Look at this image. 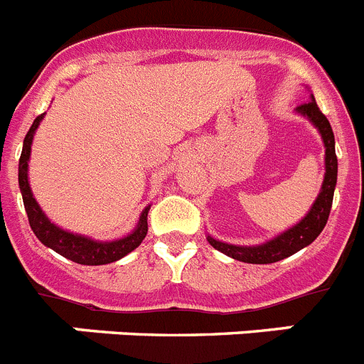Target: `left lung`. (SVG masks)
Masks as SVG:
<instances>
[{
  "label": "left lung",
  "instance_id": "8db88e82",
  "mask_svg": "<svg viewBox=\"0 0 364 364\" xmlns=\"http://www.w3.org/2000/svg\"><path fill=\"white\" fill-rule=\"evenodd\" d=\"M301 114L308 118L311 124L319 129L321 136H323L324 147H326V173H324L323 189H321L319 197L311 205L310 213L299 222L297 226L288 230L286 233L279 235L277 239L269 240L260 246H233V244L220 242L215 240L213 237H208L211 246L218 252L226 253L228 257L242 262H250V264H272L277 260L286 259V257L294 255L299 250L314 242L319 237L321 231L326 226L328 217H330V210H332L333 202V189L337 184V156H336V138H333L332 125L324 117L319 105L315 104V98L311 96L308 102L301 104L297 107Z\"/></svg>",
  "mask_w": 364,
  "mask_h": 364
}]
</instances>
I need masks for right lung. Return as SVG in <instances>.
<instances>
[{
	"instance_id": "add662e5",
	"label": "right lung",
	"mask_w": 364,
	"mask_h": 364,
	"mask_svg": "<svg viewBox=\"0 0 364 364\" xmlns=\"http://www.w3.org/2000/svg\"><path fill=\"white\" fill-rule=\"evenodd\" d=\"M43 114L34 120V124L31 125L27 136L23 140V151H21V156H19V189H21V195H23V205L25 211H27L28 224H31L32 231L36 235L38 239L41 240V244L49 246L50 250H54L56 253L63 255L65 259L73 260V262H78V264L85 266H100V264H109V262H114V260L122 259L127 253H131L134 247L140 246L147 235V211L149 208L142 211V217L138 222V228L131 235L124 237L120 240H112V242H98V240H91L82 235H74L69 231L60 230L58 226H54L49 218L45 217L43 211L40 210L38 202L32 197L31 188H28V178H27V166H28V156H31V144L32 136H34V131L38 129Z\"/></svg>"
}]
</instances>
